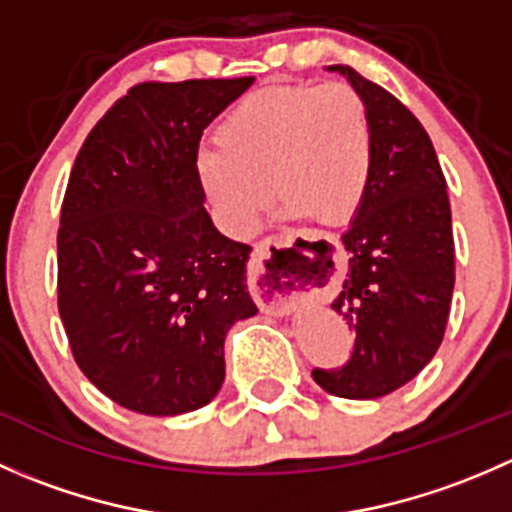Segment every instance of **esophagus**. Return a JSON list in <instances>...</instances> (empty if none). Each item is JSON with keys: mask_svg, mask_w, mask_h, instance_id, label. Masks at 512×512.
Wrapping results in <instances>:
<instances>
[{"mask_svg": "<svg viewBox=\"0 0 512 512\" xmlns=\"http://www.w3.org/2000/svg\"><path fill=\"white\" fill-rule=\"evenodd\" d=\"M292 237L272 235L255 245L250 260V289L262 312L285 314L297 299L314 292L309 275L287 255Z\"/></svg>", "mask_w": 512, "mask_h": 512, "instance_id": "esophagus-1", "label": "esophagus"}]
</instances>
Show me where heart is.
<instances>
[{
	"label": "heart",
	"instance_id": "1",
	"mask_svg": "<svg viewBox=\"0 0 512 512\" xmlns=\"http://www.w3.org/2000/svg\"><path fill=\"white\" fill-rule=\"evenodd\" d=\"M195 168L232 235L260 225L270 188L289 218L344 223L359 210L374 170L369 106L347 81L262 86L235 103L218 146L203 148Z\"/></svg>",
	"mask_w": 512,
	"mask_h": 512
}]
</instances>
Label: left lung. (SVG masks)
Masks as SVG:
<instances>
[{"label":"left lung","mask_w":512,"mask_h":512,"mask_svg":"<svg viewBox=\"0 0 512 512\" xmlns=\"http://www.w3.org/2000/svg\"><path fill=\"white\" fill-rule=\"evenodd\" d=\"M364 96L374 123V170L342 235L349 270L332 309L354 332V352L312 379L342 399H379L409 384L446 334L456 282L446 178L421 121L352 66H329Z\"/></svg>","instance_id":"left-lung-1"}]
</instances>
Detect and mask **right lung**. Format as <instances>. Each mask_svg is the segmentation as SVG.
<instances>
[{
	"mask_svg": "<svg viewBox=\"0 0 512 512\" xmlns=\"http://www.w3.org/2000/svg\"><path fill=\"white\" fill-rule=\"evenodd\" d=\"M242 79L146 81L91 128L61 203L59 314L86 379L118 406L178 416L225 381V334L257 312L250 245L203 208L198 148Z\"/></svg>",
	"mask_w": 512,
	"mask_h": 512,
	"instance_id": "add662e5",
	"label": "right lung"
}]
</instances>
